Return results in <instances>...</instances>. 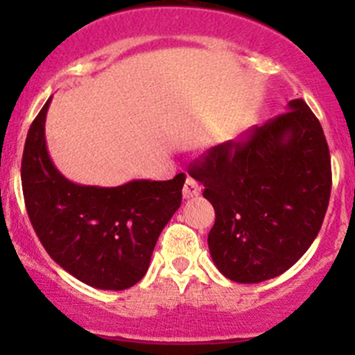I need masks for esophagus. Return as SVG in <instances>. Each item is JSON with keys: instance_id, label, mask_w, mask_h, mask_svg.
Wrapping results in <instances>:
<instances>
[{"instance_id": "obj_1", "label": "esophagus", "mask_w": 355, "mask_h": 355, "mask_svg": "<svg viewBox=\"0 0 355 355\" xmlns=\"http://www.w3.org/2000/svg\"><path fill=\"white\" fill-rule=\"evenodd\" d=\"M184 199H191V198H196V196L200 194V185L198 180H194L192 177H189L187 180H185V185H184Z\"/></svg>"}]
</instances>
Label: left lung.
I'll use <instances>...</instances> for the list:
<instances>
[{
    "label": "left lung",
    "mask_w": 355,
    "mask_h": 355,
    "mask_svg": "<svg viewBox=\"0 0 355 355\" xmlns=\"http://www.w3.org/2000/svg\"><path fill=\"white\" fill-rule=\"evenodd\" d=\"M191 177L213 204L207 235L218 270L237 284L285 273L316 239L331 192L330 149L302 99L241 141L211 148Z\"/></svg>",
    "instance_id": "obj_1"
}]
</instances>
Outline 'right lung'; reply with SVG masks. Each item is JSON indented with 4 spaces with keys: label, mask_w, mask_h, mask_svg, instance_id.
Instances as JSON below:
<instances>
[{
    "label": "right lung",
    "mask_w": 355,
    "mask_h": 355,
    "mask_svg": "<svg viewBox=\"0 0 355 355\" xmlns=\"http://www.w3.org/2000/svg\"><path fill=\"white\" fill-rule=\"evenodd\" d=\"M51 98L28 128L22 189L39 241L71 277L101 290H125L148 271L161 230L182 204L185 175L171 180H132L118 187L70 182L46 148Z\"/></svg>",
    "instance_id": "obj_1"
}]
</instances>
